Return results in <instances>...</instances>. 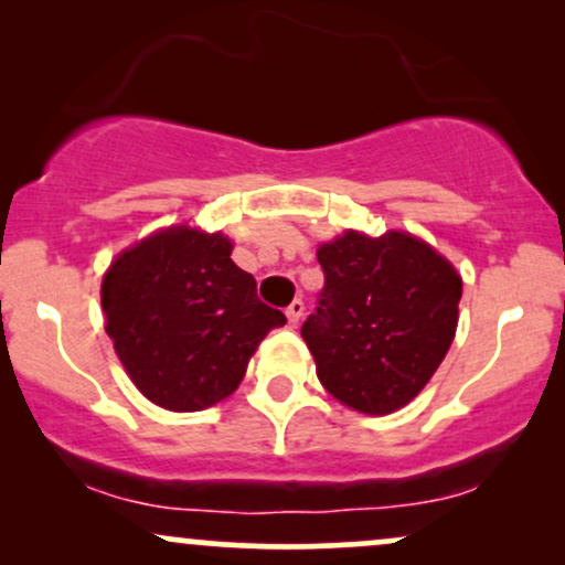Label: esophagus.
I'll return each mask as SVG.
<instances>
[{"label": "esophagus", "mask_w": 565, "mask_h": 565, "mask_svg": "<svg viewBox=\"0 0 565 565\" xmlns=\"http://www.w3.org/2000/svg\"><path fill=\"white\" fill-rule=\"evenodd\" d=\"M302 313H305V302L295 300L287 308V321L291 323V327H297V323H300V319H302Z\"/></svg>", "instance_id": "34e87169"}]
</instances>
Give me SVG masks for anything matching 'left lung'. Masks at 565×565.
I'll use <instances>...</instances> for the list:
<instances>
[{"label": "left lung", "instance_id": "1", "mask_svg": "<svg viewBox=\"0 0 565 565\" xmlns=\"http://www.w3.org/2000/svg\"><path fill=\"white\" fill-rule=\"evenodd\" d=\"M323 289L302 323L321 385L364 414L406 406L436 374L457 332L462 278L408 233L319 246Z\"/></svg>", "mask_w": 565, "mask_h": 565}]
</instances>
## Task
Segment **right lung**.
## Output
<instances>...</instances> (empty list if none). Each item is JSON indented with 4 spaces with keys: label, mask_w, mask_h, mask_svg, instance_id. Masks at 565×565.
<instances>
[{
    "label": "right lung",
    "mask_w": 565,
    "mask_h": 565,
    "mask_svg": "<svg viewBox=\"0 0 565 565\" xmlns=\"http://www.w3.org/2000/svg\"><path fill=\"white\" fill-rule=\"evenodd\" d=\"M231 249L223 233L178 225L142 238L103 278L106 332L153 404L199 412L228 398L263 337L287 323Z\"/></svg>",
    "instance_id": "add662e5"
}]
</instances>
